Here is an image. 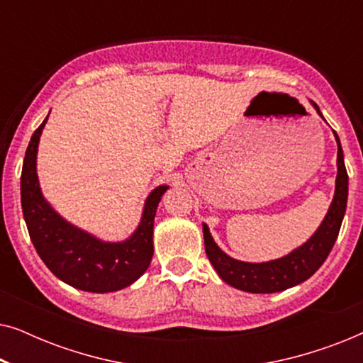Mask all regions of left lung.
Returning a JSON list of instances; mask_svg holds the SVG:
<instances>
[{
	"label": "left lung",
	"mask_w": 363,
	"mask_h": 363,
	"mask_svg": "<svg viewBox=\"0 0 363 363\" xmlns=\"http://www.w3.org/2000/svg\"><path fill=\"white\" fill-rule=\"evenodd\" d=\"M315 111L322 117L317 104L312 102ZM337 140V178L334 200L330 203L329 211L317 228V231L307 240L304 245L297 247L289 255L279 259L267 262H245L233 259L226 252H223L210 235L206 225H203L205 236V251L210 262L215 267L218 276L226 284L245 292L255 294H271L289 289L292 286L301 284L309 279L329 256L334 247V242L339 236L342 220H344L347 208V195H349V175H347L344 152L339 137L334 132Z\"/></svg>",
	"instance_id": "obj_1"
}]
</instances>
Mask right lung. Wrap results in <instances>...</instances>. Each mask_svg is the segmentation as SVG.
I'll return each mask as SVG.
<instances>
[{"label": "right lung", "instance_id": "add662e5", "mask_svg": "<svg viewBox=\"0 0 363 363\" xmlns=\"http://www.w3.org/2000/svg\"><path fill=\"white\" fill-rule=\"evenodd\" d=\"M48 117L34 130L21 172V206L29 238L49 271L66 284L87 292H113L135 282L153 256V220L167 185L147 196L140 225L128 240L106 242L59 216L44 200L36 173L39 137Z\"/></svg>", "mask_w": 363, "mask_h": 363}]
</instances>
